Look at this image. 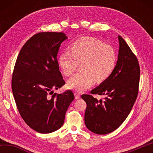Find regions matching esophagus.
I'll return each mask as SVG.
<instances>
[{"label": "esophagus", "instance_id": "34e87169", "mask_svg": "<svg viewBox=\"0 0 153 153\" xmlns=\"http://www.w3.org/2000/svg\"><path fill=\"white\" fill-rule=\"evenodd\" d=\"M74 95H75V98H76V99H79V98H80L79 94H78V93H77V92H75Z\"/></svg>", "mask_w": 153, "mask_h": 153}]
</instances>
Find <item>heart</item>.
I'll return each mask as SVG.
<instances>
[{
	"instance_id": "b5f03b06",
	"label": "heart",
	"mask_w": 153,
	"mask_h": 153,
	"mask_svg": "<svg viewBox=\"0 0 153 153\" xmlns=\"http://www.w3.org/2000/svg\"><path fill=\"white\" fill-rule=\"evenodd\" d=\"M59 66L61 73L70 76L80 65V71L67 80L69 88L83 92L93 82H105L115 71L117 63L115 49L93 38H81L71 44L69 51L59 55Z\"/></svg>"
}]
</instances>
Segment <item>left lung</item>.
<instances>
[{
    "instance_id": "obj_1",
    "label": "left lung",
    "mask_w": 153,
    "mask_h": 153,
    "mask_svg": "<svg viewBox=\"0 0 153 153\" xmlns=\"http://www.w3.org/2000/svg\"><path fill=\"white\" fill-rule=\"evenodd\" d=\"M119 54L115 71L105 82L91 90L92 94L105 95L99 101L90 94H82L86 102L84 122L93 133L104 135L120 127L130 113L138 93L140 67L129 46L118 36Z\"/></svg>"
}]
</instances>
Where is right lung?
Masks as SVG:
<instances>
[{"label":"right lung","mask_w":153,"mask_h":153,"mask_svg":"<svg viewBox=\"0 0 153 153\" xmlns=\"http://www.w3.org/2000/svg\"><path fill=\"white\" fill-rule=\"evenodd\" d=\"M63 32H41L21 49L12 76V91L23 120L42 134L55 131L63 125L66 111L74 99L71 90L48 94L65 84L57 61Z\"/></svg>","instance_id":"add662e5"}]
</instances>
